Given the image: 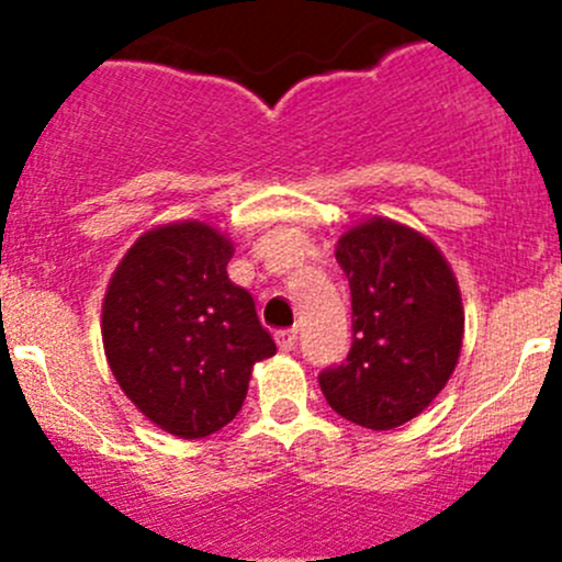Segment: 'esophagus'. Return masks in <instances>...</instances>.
Returning <instances> with one entry per match:
<instances>
[{
	"mask_svg": "<svg viewBox=\"0 0 562 562\" xmlns=\"http://www.w3.org/2000/svg\"><path fill=\"white\" fill-rule=\"evenodd\" d=\"M299 342V328H285V331H277V345H280L282 353H291Z\"/></svg>",
	"mask_w": 562,
	"mask_h": 562,
	"instance_id": "1",
	"label": "esophagus"
}]
</instances>
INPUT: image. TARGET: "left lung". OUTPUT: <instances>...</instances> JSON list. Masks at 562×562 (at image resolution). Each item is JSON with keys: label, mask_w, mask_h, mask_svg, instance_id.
Instances as JSON below:
<instances>
[{"label": "left lung", "mask_w": 562, "mask_h": 562, "mask_svg": "<svg viewBox=\"0 0 562 562\" xmlns=\"http://www.w3.org/2000/svg\"><path fill=\"white\" fill-rule=\"evenodd\" d=\"M334 255L350 282L353 342L348 359L326 367L317 383L348 422L402 427L443 391L459 361L457 277L427 236L386 217L353 225Z\"/></svg>", "instance_id": "left-lung-1"}]
</instances>
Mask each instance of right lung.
Here are the masks:
<instances>
[{
  "mask_svg": "<svg viewBox=\"0 0 562 562\" xmlns=\"http://www.w3.org/2000/svg\"><path fill=\"white\" fill-rule=\"evenodd\" d=\"M234 245L198 220L151 228L103 299V345L133 405L176 438L217 432L241 411L258 361L277 353L252 296L228 280Z\"/></svg>",
  "mask_w": 562,
  "mask_h": 562,
  "instance_id": "right-lung-1",
  "label": "right lung"
}]
</instances>
